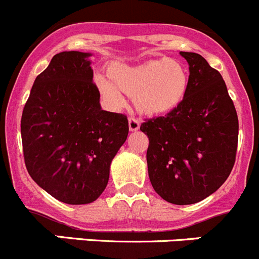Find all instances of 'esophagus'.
Here are the masks:
<instances>
[{"mask_svg":"<svg viewBox=\"0 0 259 259\" xmlns=\"http://www.w3.org/2000/svg\"><path fill=\"white\" fill-rule=\"evenodd\" d=\"M140 127L139 120L135 119V117H129V129L130 132H138Z\"/></svg>","mask_w":259,"mask_h":259,"instance_id":"esophagus-1","label":"esophagus"}]
</instances>
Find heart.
<instances>
[{
    "mask_svg": "<svg viewBox=\"0 0 259 259\" xmlns=\"http://www.w3.org/2000/svg\"><path fill=\"white\" fill-rule=\"evenodd\" d=\"M108 77L96 76L101 96L113 108H121L124 94L133 96L139 113L149 116L165 115L177 109L185 98L189 76L179 61L161 59L130 67L113 64Z\"/></svg>",
    "mask_w": 259,
    "mask_h": 259,
    "instance_id": "obj_1",
    "label": "heart"
}]
</instances>
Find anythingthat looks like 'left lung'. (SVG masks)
<instances>
[{
  "label": "left lung",
  "instance_id": "obj_1",
  "mask_svg": "<svg viewBox=\"0 0 259 259\" xmlns=\"http://www.w3.org/2000/svg\"><path fill=\"white\" fill-rule=\"evenodd\" d=\"M189 83L180 105L143 122L149 138L148 173L154 190L171 204L187 205L213 194L231 174L238 144V116L226 82L207 60L180 51Z\"/></svg>",
  "mask_w": 259,
  "mask_h": 259
}]
</instances>
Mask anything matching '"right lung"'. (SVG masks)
Returning a JSON list of instances; mask_svg holds the SVG:
<instances>
[{
  "instance_id": "add662e5",
  "label": "right lung",
  "mask_w": 259,
  "mask_h": 259,
  "mask_svg": "<svg viewBox=\"0 0 259 259\" xmlns=\"http://www.w3.org/2000/svg\"><path fill=\"white\" fill-rule=\"evenodd\" d=\"M90 56L80 51L55 55L36 77L21 117L28 174L67 204L100 197L129 133L124 114L101 109Z\"/></svg>"
}]
</instances>
